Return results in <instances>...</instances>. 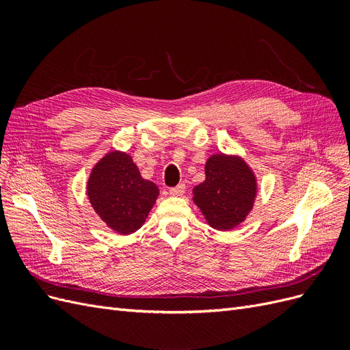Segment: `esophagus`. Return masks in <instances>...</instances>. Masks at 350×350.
<instances>
[{
	"instance_id": "1",
	"label": "esophagus",
	"mask_w": 350,
	"mask_h": 350,
	"mask_svg": "<svg viewBox=\"0 0 350 350\" xmlns=\"http://www.w3.org/2000/svg\"><path fill=\"white\" fill-rule=\"evenodd\" d=\"M185 193V184H178L176 187L169 188V194L172 197H179Z\"/></svg>"
}]
</instances>
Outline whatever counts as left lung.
I'll list each match as a JSON object with an SVG mask.
<instances>
[{
  "label": "left lung",
  "mask_w": 350,
  "mask_h": 350,
  "mask_svg": "<svg viewBox=\"0 0 350 350\" xmlns=\"http://www.w3.org/2000/svg\"><path fill=\"white\" fill-rule=\"evenodd\" d=\"M193 200L211 228L229 230L245 220L257 194L256 176L239 157L213 154L206 162V181Z\"/></svg>",
  "instance_id": "8db88e82"
}]
</instances>
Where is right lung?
<instances>
[{"label": "right lung", "instance_id": "right-lung-1", "mask_svg": "<svg viewBox=\"0 0 350 350\" xmlns=\"http://www.w3.org/2000/svg\"><path fill=\"white\" fill-rule=\"evenodd\" d=\"M88 196L105 224L118 234L130 235L144 224L159 188L142 178L130 154L111 152L92 169Z\"/></svg>", "mask_w": 350, "mask_h": 350}]
</instances>
